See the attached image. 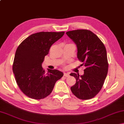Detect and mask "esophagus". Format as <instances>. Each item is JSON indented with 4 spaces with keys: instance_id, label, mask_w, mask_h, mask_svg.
<instances>
[{
    "instance_id": "obj_1",
    "label": "esophagus",
    "mask_w": 124,
    "mask_h": 124,
    "mask_svg": "<svg viewBox=\"0 0 124 124\" xmlns=\"http://www.w3.org/2000/svg\"><path fill=\"white\" fill-rule=\"evenodd\" d=\"M64 76L66 77H68L70 76V73H64Z\"/></svg>"
}]
</instances>
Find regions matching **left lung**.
<instances>
[{
  "instance_id": "obj_1",
  "label": "left lung",
  "mask_w": 124,
  "mask_h": 124,
  "mask_svg": "<svg viewBox=\"0 0 124 124\" xmlns=\"http://www.w3.org/2000/svg\"><path fill=\"white\" fill-rule=\"evenodd\" d=\"M66 34L77 45L78 58L86 67L83 75L70 74L76 79L71 91L79 99H91L101 90L107 75L106 47L99 38L89 30L77 29L68 31Z\"/></svg>"
}]
</instances>
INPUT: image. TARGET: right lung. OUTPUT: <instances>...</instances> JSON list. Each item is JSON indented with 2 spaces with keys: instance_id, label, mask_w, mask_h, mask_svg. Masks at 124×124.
Segmentation results:
<instances>
[{
  "instance_id": "add662e5",
  "label": "right lung",
  "mask_w": 124,
  "mask_h": 124,
  "mask_svg": "<svg viewBox=\"0 0 124 124\" xmlns=\"http://www.w3.org/2000/svg\"><path fill=\"white\" fill-rule=\"evenodd\" d=\"M64 32H41L25 39L16 50L12 70L18 87L24 95L34 100L49 96L55 83L63 75L57 70L46 72L42 67L50 47Z\"/></svg>"
}]
</instances>
